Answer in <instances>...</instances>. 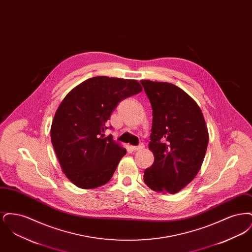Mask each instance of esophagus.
<instances>
[{
    "instance_id": "34e87169",
    "label": "esophagus",
    "mask_w": 252,
    "mask_h": 252,
    "mask_svg": "<svg viewBox=\"0 0 252 252\" xmlns=\"http://www.w3.org/2000/svg\"><path fill=\"white\" fill-rule=\"evenodd\" d=\"M143 148H144V144H139L137 146H131V149L134 151H139V150H142Z\"/></svg>"
}]
</instances>
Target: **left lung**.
<instances>
[{"mask_svg":"<svg viewBox=\"0 0 252 252\" xmlns=\"http://www.w3.org/2000/svg\"><path fill=\"white\" fill-rule=\"evenodd\" d=\"M153 109L149 149L154 155L144 183L162 193L180 192L199 172L209 142L203 113L178 86L142 80Z\"/></svg>","mask_w":252,"mask_h":252,"instance_id":"8db88e82","label":"left lung"}]
</instances>
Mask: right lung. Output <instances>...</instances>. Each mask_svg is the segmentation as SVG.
Returning a JSON list of instances; mask_svg holds the SVG:
<instances>
[{
  "label": "right lung",
  "instance_id": "obj_1",
  "mask_svg": "<svg viewBox=\"0 0 252 252\" xmlns=\"http://www.w3.org/2000/svg\"><path fill=\"white\" fill-rule=\"evenodd\" d=\"M143 91L137 80L95 76L64 97L51 126V141L62 172L75 186L94 189L108 183L126 148L105 137L107 123L123 99Z\"/></svg>",
  "mask_w": 252,
  "mask_h": 252
}]
</instances>
